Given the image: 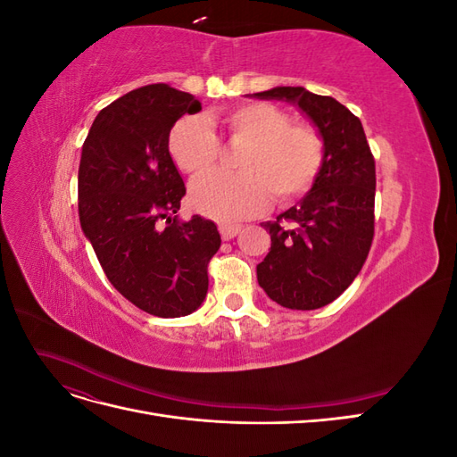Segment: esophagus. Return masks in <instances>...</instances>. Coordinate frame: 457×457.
Returning <instances> with one entry per match:
<instances>
[{
    "instance_id": "esophagus-1",
    "label": "esophagus",
    "mask_w": 457,
    "mask_h": 457,
    "mask_svg": "<svg viewBox=\"0 0 457 457\" xmlns=\"http://www.w3.org/2000/svg\"><path fill=\"white\" fill-rule=\"evenodd\" d=\"M240 230H242V225H238V223H220L219 225V232H220V237H223V240H232Z\"/></svg>"
}]
</instances>
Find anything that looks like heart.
I'll return each instance as SVG.
<instances>
[{"mask_svg": "<svg viewBox=\"0 0 457 457\" xmlns=\"http://www.w3.org/2000/svg\"><path fill=\"white\" fill-rule=\"evenodd\" d=\"M238 154L240 171H210L190 187V202L204 215L245 217L262 210L274 195L287 204L312 187L324 162L318 131L292 121L286 110L259 101L240 103L217 116ZM170 156L183 173L200 175L217 162L220 143L210 120L185 116L170 131Z\"/></svg>", "mask_w": 457, "mask_h": 457, "instance_id": "1", "label": "heart"}]
</instances>
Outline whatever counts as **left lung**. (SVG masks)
I'll use <instances>...</instances> for the list:
<instances>
[{"label": "left lung", "instance_id": "left-lung-1", "mask_svg": "<svg viewBox=\"0 0 457 457\" xmlns=\"http://www.w3.org/2000/svg\"><path fill=\"white\" fill-rule=\"evenodd\" d=\"M253 96L299 106L324 141L312 188L261 225L270 234V252L257 265L259 286L278 305L320 309L353 284L370 253L376 162L361 120L331 96L305 87H272Z\"/></svg>", "mask_w": 457, "mask_h": 457}]
</instances>
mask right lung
I'll return each instance as SVG.
<instances>
[{
  "mask_svg": "<svg viewBox=\"0 0 457 457\" xmlns=\"http://www.w3.org/2000/svg\"><path fill=\"white\" fill-rule=\"evenodd\" d=\"M200 101L168 84L145 86L96 114L81 146L78 212L86 238L118 292L160 318L195 312L220 245L213 220L175 215L185 183L168 139Z\"/></svg>",
  "mask_w": 457,
  "mask_h": 457,
  "instance_id": "1",
  "label": "right lung"
}]
</instances>
